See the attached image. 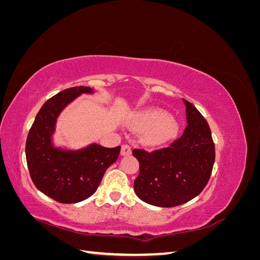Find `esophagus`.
<instances>
[{"label": "esophagus", "instance_id": "obj_1", "mask_svg": "<svg viewBox=\"0 0 260 260\" xmlns=\"http://www.w3.org/2000/svg\"><path fill=\"white\" fill-rule=\"evenodd\" d=\"M131 154V147L127 144H123L121 146V155L122 156H128Z\"/></svg>", "mask_w": 260, "mask_h": 260}]
</instances>
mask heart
I'll list each match as a JSON object with an SVG mask.
<instances>
[{
	"mask_svg": "<svg viewBox=\"0 0 260 260\" xmlns=\"http://www.w3.org/2000/svg\"><path fill=\"white\" fill-rule=\"evenodd\" d=\"M136 125L144 131V141L149 145H160L175 138L178 123L160 111H146L140 113Z\"/></svg>",
	"mask_w": 260,
	"mask_h": 260,
	"instance_id": "obj_1",
	"label": "heart"
}]
</instances>
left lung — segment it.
Returning a JSON list of instances; mask_svg holds the SVG:
<instances>
[{
    "label": "left lung",
    "mask_w": 260,
    "mask_h": 260,
    "mask_svg": "<svg viewBox=\"0 0 260 260\" xmlns=\"http://www.w3.org/2000/svg\"><path fill=\"white\" fill-rule=\"evenodd\" d=\"M187 125L168 147L146 152L135 148L140 172L135 192L158 207H175L196 198L206 186L215 162V143L205 118L183 99Z\"/></svg>",
    "instance_id": "8db88e82"
}]
</instances>
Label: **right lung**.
Masks as SVG:
<instances>
[{"instance_id":"1","label":"right lung","mask_w":260,"mask_h":260,"mask_svg":"<svg viewBox=\"0 0 260 260\" xmlns=\"http://www.w3.org/2000/svg\"><path fill=\"white\" fill-rule=\"evenodd\" d=\"M82 93H93V90L74 86L46 101L36 116L26 142V159L32 182L39 191L62 204L90 198L120 153V146L108 148L95 143L78 151L53 146L52 135L58 115Z\"/></svg>"}]
</instances>
